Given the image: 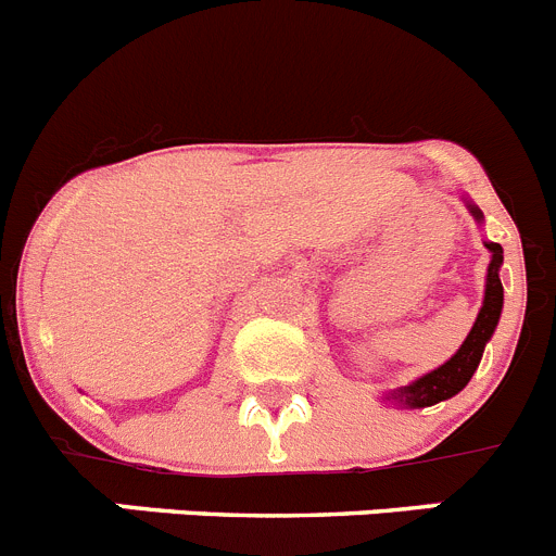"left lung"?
<instances>
[{
    "label": "left lung",
    "instance_id": "1",
    "mask_svg": "<svg viewBox=\"0 0 556 556\" xmlns=\"http://www.w3.org/2000/svg\"><path fill=\"white\" fill-rule=\"evenodd\" d=\"M471 207V214L480 219V211L475 205ZM491 252V266H489V279H485V299H482L480 315H477L475 326H471L469 337L464 340V345L458 349V354L453 356L450 362H444L439 370L428 372V376L417 378L408 387L395 389V392H389V401L406 403L412 408H425L433 406L439 401H447V397L458 395L460 389L469 383V378L475 376L477 365H480L482 349H485V342L491 340L494 334L496 324H500V313H502V282H500V266H502V247L500 243H485Z\"/></svg>",
    "mask_w": 556,
    "mask_h": 556
}]
</instances>
